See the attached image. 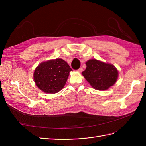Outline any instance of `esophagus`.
Wrapping results in <instances>:
<instances>
[{
    "label": "esophagus",
    "mask_w": 146,
    "mask_h": 146,
    "mask_svg": "<svg viewBox=\"0 0 146 146\" xmlns=\"http://www.w3.org/2000/svg\"><path fill=\"white\" fill-rule=\"evenodd\" d=\"M82 71H83V69H82V68H79L78 70V72H82Z\"/></svg>",
    "instance_id": "1"
}]
</instances>
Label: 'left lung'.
I'll return each mask as SVG.
<instances>
[{"label": "left lung", "mask_w": 146, "mask_h": 146, "mask_svg": "<svg viewBox=\"0 0 146 146\" xmlns=\"http://www.w3.org/2000/svg\"><path fill=\"white\" fill-rule=\"evenodd\" d=\"M86 65L82 74L94 89L107 90L117 81L118 71L113 65L96 59L89 60Z\"/></svg>", "instance_id": "obj_1"}]
</instances>
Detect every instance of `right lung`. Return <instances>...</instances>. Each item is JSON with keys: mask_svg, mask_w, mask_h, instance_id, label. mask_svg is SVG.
<instances>
[{"mask_svg": "<svg viewBox=\"0 0 146 146\" xmlns=\"http://www.w3.org/2000/svg\"><path fill=\"white\" fill-rule=\"evenodd\" d=\"M72 69L62 59L42 62L35 68L34 80L36 86L47 94H55L64 88Z\"/></svg>", "mask_w": 146, "mask_h": 146, "instance_id": "1", "label": "right lung"}]
</instances>
